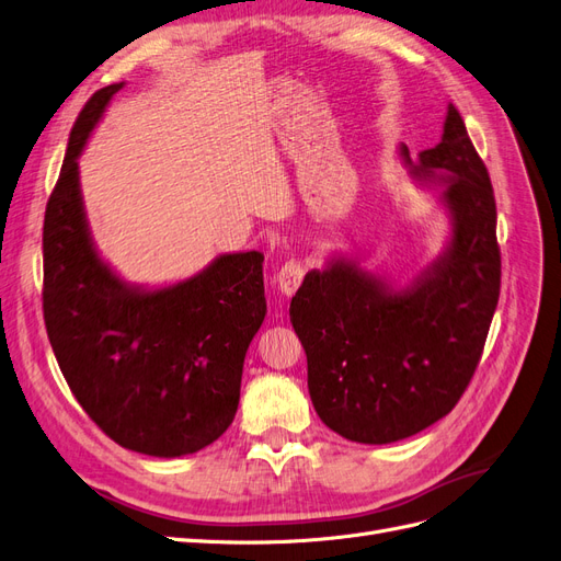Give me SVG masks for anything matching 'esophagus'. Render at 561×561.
<instances>
[{
    "label": "esophagus",
    "mask_w": 561,
    "mask_h": 561,
    "mask_svg": "<svg viewBox=\"0 0 561 561\" xmlns=\"http://www.w3.org/2000/svg\"><path fill=\"white\" fill-rule=\"evenodd\" d=\"M304 274H306V262H304V260H297V257L287 260V262L280 266L278 276H276L280 293H283L285 297H293V295L297 293V287H299L301 280H304Z\"/></svg>",
    "instance_id": "34e87169"
}]
</instances>
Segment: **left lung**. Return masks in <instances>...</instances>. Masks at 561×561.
I'll return each mask as SVG.
<instances>
[{"mask_svg": "<svg viewBox=\"0 0 561 561\" xmlns=\"http://www.w3.org/2000/svg\"><path fill=\"white\" fill-rule=\"evenodd\" d=\"M401 164L422 187H443L450 234L440 253L399 285L336 253L311 268L289 304L306 351L316 413L347 440L382 446L446 417L485 345L499 301L501 257L490 173L459 111L448 104L434 148L399 146Z\"/></svg>", "mask_w": 561, "mask_h": 561, "instance_id": "8db88e82", "label": "left lung"}]
</instances>
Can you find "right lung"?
<instances>
[{
	"label": "right lung",
	"mask_w": 561,
	"mask_h": 561,
	"mask_svg": "<svg viewBox=\"0 0 561 561\" xmlns=\"http://www.w3.org/2000/svg\"><path fill=\"white\" fill-rule=\"evenodd\" d=\"M123 85L94 92L71 129L44 220V320L67 385L106 436L141 455L183 457L237 415L243 359L266 316L264 255L222 253L160 287L127 283L100 255L79 158Z\"/></svg>",
	"instance_id": "obj_1"
}]
</instances>
